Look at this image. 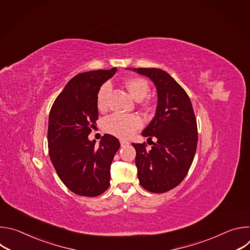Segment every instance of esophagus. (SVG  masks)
<instances>
[{"instance_id":"34e87169","label":"esophagus","mask_w":250,"mask_h":250,"mask_svg":"<svg viewBox=\"0 0 250 250\" xmlns=\"http://www.w3.org/2000/svg\"><path fill=\"white\" fill-rule=\"evenodd\" d=\"M121 146L124 147V146H128L129 145V142L127 141V140H125V139H121Z\"/></svg>"}]
</instances>
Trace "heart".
Masks as SVG:
<instances>
[{
  "label": "heart",
  "instance_id": "1",
  "mask_svg": "<svg viewBox=\"0 0 250 250\" xmlns=\"http://www.w3.org/2000/svg\"><path fill=\"white\" fill-rule=\"evenodd\" d=\"M125 84L130 96L136 101L144 100L150 90L149 83L141 77L128 78ZM110 90L111 86L109 83L102 85L100 88L97 95V108L99 111H104L106 109V99ZM141 125V120L135 115H113L104 121V128L106 132L122 138L132 135Z\"/></svg>",
  "mask_w": 250,
  "mask_h": 250
}]
</instances>
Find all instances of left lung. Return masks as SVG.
I'll return each instance as SVG.
<instances>
[{
	"label": "left lung",
	"instance_id": "8db88e82",
	"mask_svg": "<svg viewBox=\"0 0 250 250\" xmlns=\"http://www.w3.org/2000/svg\"><path fill=\"white\" fill-rule=\"evenodd\" d=\"M130 69V68H127ZM154 83L157 90L156 113L141 132L155 138L146 144H132L140 185L152 193H165L186 177L197 149V122L191 100L185 90L167 72L158 68H133Z\"/></svg>",
	"mask_w": 250,
	"mask_h": 250
}]
</instances>
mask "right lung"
Masks as SVG:
<instances>
[{
    "label": "right lung",
    "mask_w": 250,
    "mask_h": 250,
    "mask_svg": "<svg viewBox=\"0 0 250 250\" xmlns=\"http://www.w3.org/2000/svg\"><path fill=\"white\" fill-rule=\"evenodd\" d=\"M117 68L95 70L71 79L54 101L48 120V152L63 184L73 193L96 197L110 186L111 164L121 145L111 134L98 146L88 135L99 118L97 95Z\"/></svg>",
    "instance_id": "add662e5"
}]
</instances>
